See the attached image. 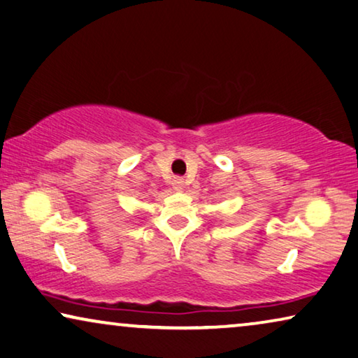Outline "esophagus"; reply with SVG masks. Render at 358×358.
Listing matches in <instances>:
<instances>
[{"mask_svg":"<svg viewBox=\"0 0 358 358\" xmlns=\"http://www.w3.org/2000/svg\"><path fill=\"white\" fill-rule=\"evenodd\" d=\"M172 185H173V188H183L185 180L181 178V177H175L173 181H172Z\"/></svg>","mask_w":358,"mask_h":358,"instance_id":"1","label":"esophagus"}]
</instances>
